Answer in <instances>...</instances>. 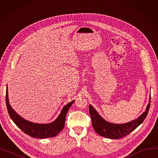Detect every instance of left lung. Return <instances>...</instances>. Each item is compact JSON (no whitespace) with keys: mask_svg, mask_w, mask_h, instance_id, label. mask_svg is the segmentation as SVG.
<instances>
[{"mask_svg":"<svg viewBox=\"0 0 158 158\" xmlns=\"http://www.w3.org/2000/svg\"><path fill=\"white\" fill-rule=\"evenodd\" d=\"M150 106L151 101H149L145 111L142 115L135 120L123 124L107 122L98 114L92 105L89 106V111L93 127L98 135L110 139H119L130 134L143 122L148 114Z\"/></svg>","mask_w":158,"mask_h":158,"instance_id":"8db88e82","label":"left lung"}]
</instances>
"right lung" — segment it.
Returning <instances> with one entry per match:
<instances>
[{
  "mask_svg": "<svg viewBox=\"0 0 158 158\" xmlns=\"http://www.w3.org/2000/svg\"><path fill=\"white\" fill-rule=\"evenodd\" d=\"M6 88V102L7 112L14 123L24 133H26L31 137L38 138H51L57 135L63 129L66 114H67L68 111L73 103L74 101L66 104L63 107L59 117L57 118L56 120H54V122L47 124L32 123L22 118L20 115H19L12 109V107L9 103V100H8L7 87Z\"/></svg>",
  "mask_w": 158,
  "mask_h": 158,
  "instance_id": "add662e5",
  "label": "right lung"
}]
</instances>
